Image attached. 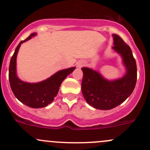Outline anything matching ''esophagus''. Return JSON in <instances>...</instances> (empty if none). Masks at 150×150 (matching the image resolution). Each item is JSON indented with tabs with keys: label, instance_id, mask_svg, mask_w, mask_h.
I'll list each match as a JSON object with an SVG mask.
<instances>
[{
	"label": "esophagus",
	"instance_id": "1",
	"mask_svg": "<svg viewBox=\"0 0 150 150\" xmlns=\"http://www.w3.org/2000/svg\"><path fill=\"white\" fill-rule=\"evenodd\" d=\"M83 64H84V63H83V62H82V61H80V62H78L76 63L77 67H78V68H81V67L83 66Z\"/></svg>",
	"mask_w": 150,
	"mask_h": 150
}]
</instances>
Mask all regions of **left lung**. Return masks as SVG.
<instances>
[{"mask_svg":"<svg viewBox=\"0 0 150 150\" xmlns=\"http://www.w3.org/2000/svg\"><path fill=\"white\" fill-rule=\"evenodd\" d=\"M112 36V49L121 56L125 69V75L110 80L91 68L81 69L83 72L81 83L83 96L89 105L99 110H110L122 104L132 94L137 80V67L131 49L118 35Z\"/></svg>","mask_w":150,"mask_h":150,"instance_id":"obj_1","label":"left lung"}]
</instances>
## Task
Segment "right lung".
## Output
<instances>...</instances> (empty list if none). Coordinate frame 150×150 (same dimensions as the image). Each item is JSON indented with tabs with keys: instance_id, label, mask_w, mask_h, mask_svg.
Returning <instances> with one entry per match:
<instances>
[{
	"instance_id": "right-lung-1",
	"label": "right lung",
	"mask_w": 150,
	"mask_h": 150,
	"mask_svg": "<svg viewBox=\"0 0 150 150\" xmlns=\"http://www.w3.org/2000/svg\"><path fill=\"white\" fill-rule=\"evenodd\" d=\"M36 33H33L26 40L21 41L16 47L11 57L8 69L10 86L16 98L25 105L33 108H40L48 105L57 96L59 87L67 75L75 69V67L62 69L47 79L37 83H29L22 81L17 74V56L20 45L28 41Z\"/></svg>"
}]
</instances>
